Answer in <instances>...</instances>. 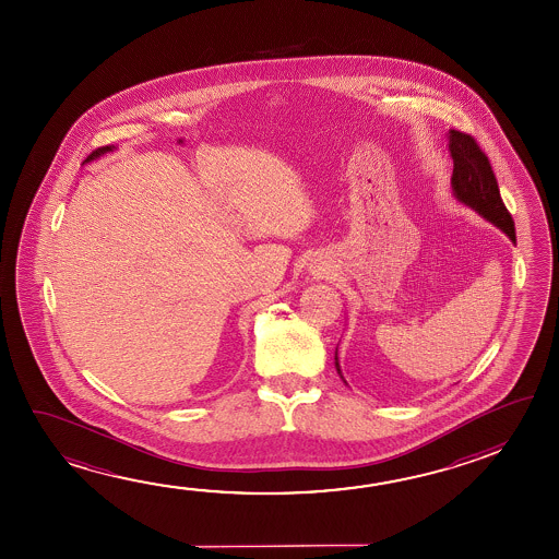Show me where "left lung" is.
<instances>
[{
    "mask_svg": "<svg viewBox=\"0 0 559 559\" xmlns=\"http://www.w3.org/2000/svg\"><path fill=\"white\" fill-rule=\"evenodd\" d=\"M449 150L454 162L450 185L456 201L476 211L484 221L491 222L503 231L507 238L516 243L513 218L504 209L491 164L477 146L476 140L460 130H449ZM335 368L341 380L345 382L338 367L337 348H335Z\"/></svg>",
    "mask_w": 559,
    "mask_h": 559,
    "instance_id": "obj_1",
    "label": "left lung"
}]
</instances>
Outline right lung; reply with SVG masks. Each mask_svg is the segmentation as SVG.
Here are the masks:
<instances>
[{
	"label": "right lung",
	"mask_w": 559,
	"mask_h": 559,
	"mask_svg": "<svg viewBox=\"0 0 559 559\" xmlns=\"http://www.w3.org/2000/svg\"><path fill=\"white\" fill-rule=\"evenodd\" d=\"M109 152H115V146L99 147V150H95V152H93L92 156L85 159V164H90L93 159H99V157L105 156V154H109Z\"/></svg>",
	"instance_id": "obj_1"
}]
</instances>
